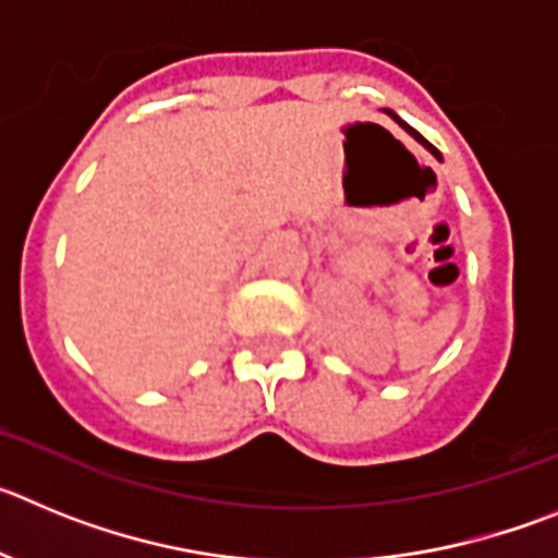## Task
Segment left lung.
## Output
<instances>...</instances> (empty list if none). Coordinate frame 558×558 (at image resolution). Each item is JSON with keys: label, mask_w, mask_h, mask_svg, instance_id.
Here are the masks:
<instances>
[{"label": "left lung", "mask_w": 558, "mask_h": 558, "mask_svg": "<svg viewBox=\"0 0 558 558\" xmlns=\"http://www.w3.org/2000/svg\"><path fill=\"white\" fill-rule=\"evenodd\" d=\"M386 113H391L393 120H397V122H399V125L405 128V131H408V133H411L413 140H416V142H422V145H425V147H427V150H430V153H433V156H436V159H438V161H441V153H438V150H436V147H433V145H430V142H427V140H425V136H422V133H416V131H413V128H411V125H408V122H402V120H399V117H397V113H393V111H386Z\"/></svg>", "instance_id": "obj_1"}]
</instances>
